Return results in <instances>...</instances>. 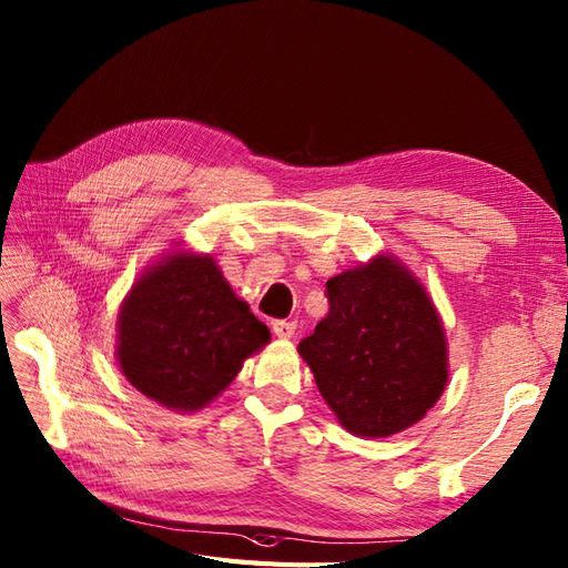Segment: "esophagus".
Here are the masks:
<instances>
[{
	"label": "esophagus",
	"mask_w": 568,
	"mask_h": 568,
	"mask_svg": "<svg viewBox=\"0 0 568 568\" xmlns=\"http://www.w3.org/2000/svg\"><path fill=\"white\" fill-rule=\"evenodd\" d=\"M272 332H274L276 337L288 339V337H294L296 323H294V321H274V323H272Z\"/></svg>",
	"instance_id": "34e87169"
}]
</instances>
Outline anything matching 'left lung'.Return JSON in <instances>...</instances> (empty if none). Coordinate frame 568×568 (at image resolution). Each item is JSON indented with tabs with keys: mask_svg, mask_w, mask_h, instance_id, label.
Masks as SVG:
<instances>
[{
	"mask_svg": "<svg viewBox=\"0 0 568 568\" xmlns=\"http://www.w3.org/2000/svg\"><path fill=\"white\" fill-rule=\"evenodd\" d=\"M329 311L298 354L339 424L383 438L419 422L448 381L446 337L422 284L390 257L332 276Z\"/></svg>",
	"mask_w": 568,
	"mask_h": 568,
	"instance_id": "1",
	"label": "left lung"
}]
</instances>
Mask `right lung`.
<instances>
[{
  "mask_svg": "<svg viewBox=\"0 0 568 568\" xmlns=\"http://www.w3.org/2000/svg\"><path fill=\"white\" fill-rule=\"evenodd\" d=\"M270 342L210 255H173L124 298L118 362L136 390L171 409H200Z\"/></svg>",
  "mask_w": 568,
  "mask_h": 568,
  "instance_id": "obj_1",
  "label": "right lung"
}]
</instances>
